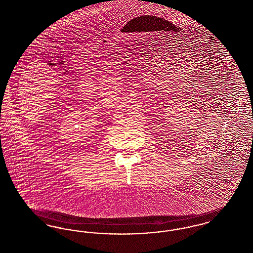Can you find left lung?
<instances>
[{"label":"left lung","instance_id":"obj_1","mask_svg":"<svg viewBox=\"0 0 253 253\" xmlns=\"http://www.w3.org/2000/svg\"><path fill=\"white\" fill-rule=\"evenodd\" d=\"M158 23H159V24H161V26H159V27H158V25L157 24V27L155 26V28H152V29H154V30H152V31H154V34H153V32H151V34H152L153 36L154 35H155V36H154L155 37V38H153V36H152L151 37V39H150V38H145V39H147V40H150V41H154V39H155V40H158V38L157 39V34L158 35V36H159V34L161 35V33H164V31H166V27H165V29H164V28L162 27V25H163V26H164V25H166V26H167V23H168V21H166V20H162V19H159V20H158ZM142 25H143V24H142ZM152 25H153V24H152ZM140 27H141V26H140ZM150 27H151V26H150ZM141 30H142L143 31H145V32H147V31L145 30V28H143V27H142V29L140 28L138 31L142 33V32L141 31ZM162 30H164L163 32L162 31ZM157 31H161L162 32L157 33ZM150 31H151V30H150ZM143 34H144V32H143ZM151 34H148V33H146V37H147V35L149 36V35H151ZM138 35H143V34H138ZM143 37H145V35L143 36ZM152 44H153V43H152Z\"/></svg>","mask_w":253,"mask_h":253}]
</instances>
